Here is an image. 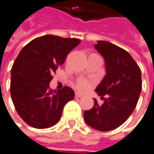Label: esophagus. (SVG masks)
<instances>
[{
  "mask_svg": "<svg viewBox=\"0 0 154 154\" xmlns=\"http://www.w3.org/2000/svg\"><path fill=\"white\" fill-rule=\"evenodd\" d=\"M82 96H83V95H82L81 94H78V93H76V94H75V97H76V98H81Z\"/></svg>",
  "mask_w": 154,
  "mask_h": 154,
  "instance_id": "34e87169",
  "label": "esophagus"
}]
</instances>
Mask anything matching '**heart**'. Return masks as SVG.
<instances>
[{
  "label": "heart",
  "instance_id": "obj_1",
  "mask_svg": "<svg viewBox=\"0 0 154 154\" xmlns=\"http://www.w3.org/2000/svg\"><path fill=\"white\" fill-rule=\"evenodd\" d=\"M94 85V82L92 79H88V78H78L77 81L75 82V88L77 89L78 92L81 93H85L88 90H90Z\"/></svg>",
  "mask_w": 154,
  "mask_h": 154
}]
</instances>
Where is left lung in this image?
Instances as JSON below:
<instances>
[{"mask_svg": "<svg viewBox=\"0 0 154 154\" xmlns=\"http://www.w3.org/2000/svg\"><path fill=\"white\" fill-rule=\"evenodd\" d=\"M104 58L106 76L95 91L103 100L84 112L85 121L99 131H109L121 126L132 114L142 91L141 69L132 56L124 49L109 42L94 45Z\"/></svg>", "mask_w": 154, "mask_h": 154, "instance_id": "8db88e82", "label": "left lung"}]
</instances>
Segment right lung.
I'll return each instance as SVG.
<instances>
[{
  "mask_svg": "<svg viewBox=\"0 0 154 154\" xmlns=\"http://www.w3.org/2000/svg\"><path fill=\"white\" fill-rule=\"evenodd\" d=\"M77 38L46 35L24 47L11 69V94L20 118L35 128H47L60 119L65 104L75 93L69 86L52 91V74L62 65L68 53L79 45Z\"/></svg>",
  "mask_w": 154,
  "mask_h": 154,
  "instance_id": "right-lung-1",
  "label": "right lung"
}]
</instances>
